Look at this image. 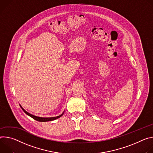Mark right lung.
<instances>
[{
	"label": "right lung",
	"instance_id": "obj_1",
	"mask_svg": "<svg viewBox=\"0 0 153 153\" xmlns=\"http://www.w3.org/2000/svg\"><path fill=\"white\" fill-rule=\"evenodd\" d=\"M22 108V107H21ZM22 110L24 111V112L27 114V115H29V116H30L31 117H32L33 119H35V120H37V121H39V122H48V121H52V120H56V119H57V118H59L60 117H61L62 115H63V114H64V112L61 114V115H59V116H57V117H48V118H43V117H37V116H35V115H32V114H29L28 112H27L26 111H25L22 108Z\"/></svg>",
	"mask_w": 153,
	"mask_h": 153
}]
</instances>
